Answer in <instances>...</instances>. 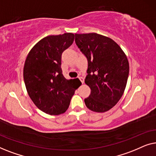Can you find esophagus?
Returning <instances> with one entry per match:
<instances>
[{"label":"esophagus","mask_w":156,"mask_h":156,"mask_svg":"<svg viewBox=\"0 0 156 156\" xmlns=\"http://www.w3.org/2000/svg\"><path fill=\"white\" fill-rule=\"evenodd\" d=\"M79 79H80V80L81 82H82V84H84V79L83 78V77H82V76H81V77H80Z\"/></svg>","instance_id":"1"}]
</instances>
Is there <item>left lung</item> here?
<instances>
[{
  "mask_svg": "<svg viewBox=\"0 0 156 156\" xmlns=\"http://www.w3.org/2000/svg\"><path fill=\"white\" fill-rule=\"evenodd\" d=\"M75 42L88 60L85 84L91 94L84 103L92 112H107L124 92L129 73L126 55L112 39L95 33L75 34Z\"/></svg>",
  "mask_w": 156,
  "mask_h": 156,
  "instance_id": "8db88e82",
  "label": "left lung"
}]
</instances>
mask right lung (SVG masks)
I'll use <instances>...</instances> for the list:
<instances>
[{"instance_id": "1", "label": "right lung", "mask_w": 156, "mask_h": 156, "mask_svg": "<svg viewBox=\"0 0 156 156\" xmlns=\"http://www.w3.org/2000/svg\"><path fill=\"white\" fill-rule=\"evenodd\" d=\"M74 40L71 33L47 36L35 44L25 59L23 78L27 93L35 105L48 114L65 113L80 86L78 78L65 79L61 68L62 54Z\"/></svg>"}]
</instances>
